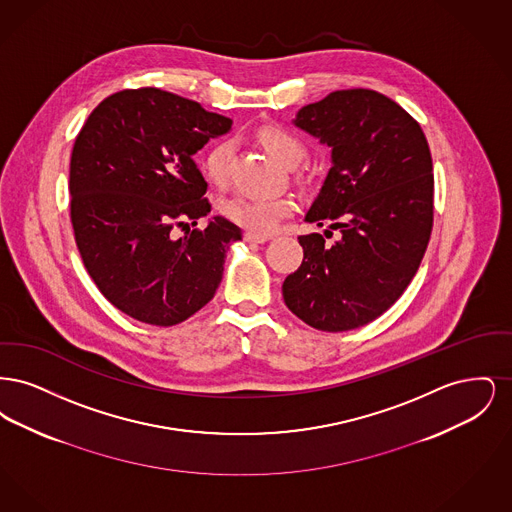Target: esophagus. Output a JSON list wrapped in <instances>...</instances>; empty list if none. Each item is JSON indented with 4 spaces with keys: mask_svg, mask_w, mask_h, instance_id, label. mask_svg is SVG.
<instances>
[{
    "mask_svg": "<svg viewBox=\"0 0 512 512\" xmlns=\"http://www.w3.org/2000/svg\"><path fill=\"white\" fill-rule=\"evenodd\" d=\"M244 240L249 242V244H265L268 236H265V234H255V232H244Z\"/></svg>",
    "mask_w": 512,
    "mask_h": 512,
    "instance_id": "obj_1",
    "label": "esophagus"
}]
</instances>
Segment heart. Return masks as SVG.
<instances>
[{"mask_svg":"<svg viewBox=\"0 0 512 512\" xmlns=\"http://www.w3.org/2000/svg\"><path fill=\"white\" fill-rule=\"evenodd\" d=\"M259 144L268 153L282 163L284 167H295L305 157V144L293 132L282 126H263L257 130ZM234 157V142L222 140L211 147L203 159L205 176L215 182L224 184L230 172V163ZM292 205L284 197H247L234 195L220 203L222 215L255 234H270L280 220L290 213Z\"/></svg>","mask_w":512,"mask_h":512,"instance_id":"b5f03b06","label":"heart"}]
</instances>
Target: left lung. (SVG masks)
Returning <instances> with one entry per match:
<instances>
[{"label": "left lung", "instance_id": "1", "mask_svg": "<svg viewBox=\"0 0 512 512\" xmlns=\"http://www.w3.org/2000/svg\"><path fill=\"white\" fill-rule=\"evenodd\" d=\"M295 126L332 147V169L299 236L303 263L282 293L295 317L345 332L386 313L420 267L434 226L432 155L420 124L374 90L353 88L305 105Z\"/></svg>", "mask_w": 512, "mask_h": 512}]
</instances>
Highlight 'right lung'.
<instances>
[{"instance_id":"1","label":"right lung","mask_w":512,"mask_h":512,"mask_svg":"<svg viewBox=\"0 0 512 512\" xmlns=\"http://www.w3.org/2000/svg\"><path fill=\"white\" fill-rule=\"evenodd\" d=\"M232 121L159 88L103 99L76 136L69 192L84 267L128 317L174 326L205 307L222 280L224 255L242 230L211 213L194 153Z\"/></svg>"}]
</instances>
